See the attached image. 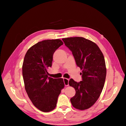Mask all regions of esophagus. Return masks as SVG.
I'll return each instance as SVG.
<instances>
[{
    "label": "esophagus",
    "mask_w": 126,
    "mask_h": 126,
    "mask_svg": "<svg viewBox=\"0 0 126 126\" xmlns=\"http://www.w3.org/2000/svg\"><path fill=\"white\" fill-rule=\"evenodd\" d=\"M69 79H66V78H63V81H64V84L65 86H68L69 85Z\"/></svg>",
    "instance_id": "obj_1"
}]
</instances>
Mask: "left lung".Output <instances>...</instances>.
<instances>
[{
  "label": "left lung",
  "mask_w": 126,
  "mask_h": 126,
  "mask_svg": "<svg viewBox=\"0 0 126 126\" xmlns=\"http://www.w3.org/2000/svg\"><path fill=\"white\" fill-rule=\"evenodd\" d=\"M66 47L71 50L77 65L82 70V81L71 79L70 86L76 94L70 98L72 105L79 110L91 107L100 97L106 77L105 60L102 52L95 43L83 37L63 38Z\"/></svg>",
  "instance_id": "1"
}]
</instances>
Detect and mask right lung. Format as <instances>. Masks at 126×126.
<instances>
[{
  "label": "right lung",
  "instance_id": "1",
  "mask_svg": "<svg viewBox=\"0 0 126 126\" xmlns=\"http://www.w3.org/2000/svg\"><path fill=\"white\" fill-rule=\"evenodd\" d=\"M63 44L58 39L39 42L28 50L24 59L22 73L25 90L33 105L42 111L55 108L64 87L63 79L48 77L47 71L52 66L53 53Z\"/></svg>",
  "mask_w": 126,
  "mask_h": 126
}]
</instances>
